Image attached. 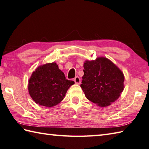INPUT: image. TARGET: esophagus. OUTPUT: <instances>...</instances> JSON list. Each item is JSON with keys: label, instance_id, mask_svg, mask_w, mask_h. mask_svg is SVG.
Listing matches in <instances>:
<instances>
[{"label": "esophagus", "instance_id": "34e87169", "mask_svg": "<svg viewBox=\"0 0 149 149\" xmlns=\"http://www.w3.org/2000/svg\"><path fill=\"white\" fill-rule=\"evenodd\" d=\"M74 82H75V84H79L81 83V79H80V78L78 76L75 77L74 79Z\"/></svg>", "mask_w": 149, "mask_h": 149}]
</instances>
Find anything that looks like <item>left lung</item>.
<instances>
[{"instance_id": "left-lung-1", "label": "left lung", "mask_w": 149, "mask_h": 149, "mask_svg": "<svg viewBox=\"0 0 149 149\" xmlns=\"http://www.w3.org/2000/svg\"><path fill=\"white\" fill-rule=\"evenodd\" d=\"M81 82L86 97L101 107L115 102L124 90L125 76L114 63L104 57L86 60Z\"/></svg>"}]
</instances>
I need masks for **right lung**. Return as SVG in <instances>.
Returning <instances> with one entry per match:
<instances>
[{"instance_id":"add662e5","label":"right lung","mask_w":149,"mask_h":149,"mask_svg":"<svg viewBox=\"0 0 149 149\" xmlns=\"http://www.w3.org/2000/svg\"><path fill=\"white\" fill-rule=\"evenodd\" d=\"M74 81L66 79L56 63L38 66L28 80V92L35 103L53 107L63 100Z\"/></svg>"}]
</instances>
